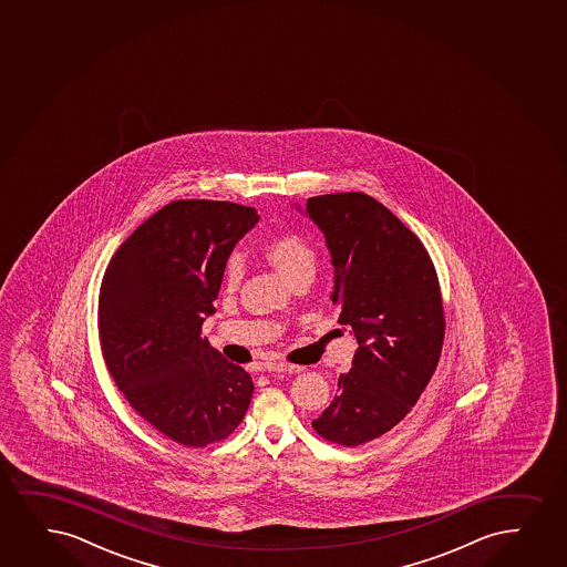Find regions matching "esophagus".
<instances>
[{"label": "esophagus", "instance_id": "34e87169", "mask_svg": "<svg viewBox=\"0 0 567 567\" xmlns=\"http://www.w3.org/2000/svg\"><path fill=\"white\" fill-rule=\"evenodd\" d=\"M274 371L288 372V374H296V372L303 371V367H301V364L293 363H275Z\"/></svg>", "mask_w": 567, "mask_h": 567}]
</instances>
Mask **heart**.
Segmentation results:
<instances>
[{
    "instance_id": "1",
    "label": "heart",
    "mask_w": 567,
    "mask_h": 567,
    "mask_svg": "<svg viewBox=\"0 0 567 567\" xmlns=\"http://www.w3.org/2000/svg\"><path fill=\"white\" fill-rule=\"evenodd\" d=\"M267 259L279 269L282 277L292 280L300 274H313L315 264H317V254L313 246L309 245L308 238L301 237L300 233H280L267 240L264 246ZM245 275L243 259L237 254H233L225 261L224 267V287L227 290H235L240 285Z\"/></svg>"
}]
</instances>
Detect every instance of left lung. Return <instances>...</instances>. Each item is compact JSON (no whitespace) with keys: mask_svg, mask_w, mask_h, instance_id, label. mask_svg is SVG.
<instances>
[{"mask_svg":"<svg viewBox=\"0 0 567 567\" xmlns=\"http://www.w3.org/2000/svg\"><path fill=\"white\" fill-rule=\"evenodd\" d=\"M308 214L332 256L338 321L359 343L313 430L357 447L398 426L434 377L445 338L440 280L422 240L372 196H311Z\"/></svg>","mask_w":567,"mask_h":567,"instance_id":"obj_1","label":"left lung"}]
</instances>
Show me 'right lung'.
Segmentation results:
<instances>
[{"label": "right lung", "instance_id": "add662e5", "mask_svg": "<svg viewBox=\"0 0 567 567\" xmlns=\"http://www.w3.org/2000/svg\"><path fill=\"white\" fill-rule=\"evenodd\" d=\"M259 217L250 206L174 200L120 245L99 290V342L141 419L185 447L224 441L254 382L203 338L225 261Z\"/></svg>", "mask_w": 567, "mask_h": 567}]
</instances>
